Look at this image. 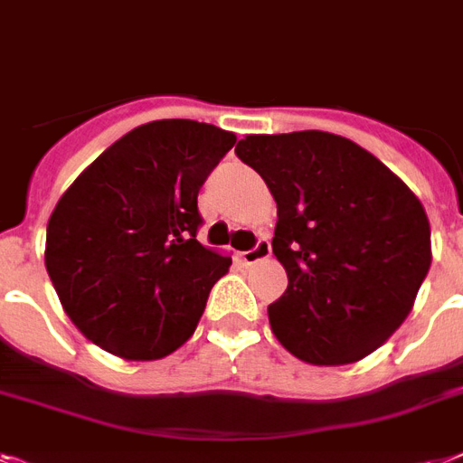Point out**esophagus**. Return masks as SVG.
I'll use <instances>...</instances> for the list:
<instances>
[{
  "mask_svg": "<svg viewBox=\"0 0 463 463\" xmlns=\"http://www.w3.org/2000/svg\"><path fill=\"white\" fill-rule=\"evenodd\" d=\"M270 257V242L269 238H259L257 244L247 251H240V259H242V264H257L261 259H269Z\"/></svg>",
  "mask_w": 463,
  "mask_h": 463,
  "instance_id": "esophagus-1",
  "label": "esophagus"
}]
</instances>
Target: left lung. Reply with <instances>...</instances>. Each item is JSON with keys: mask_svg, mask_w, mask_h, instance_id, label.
Here are the masks:
<instances>
[{"mask_svg": "<svg viewBox=\"0 0 463 463\" xmlns=\"http://www.w3.org/2000/svg\"><path fill=\"white\" fill-rule=\"evenodd\" d=\"M235 154L278 204L288 290L269 304L288 352L318 366L371 354L400 328L430 269L416 194L356 142L323 130L247 135Z\"/></svg>", "mask_w": 463, "mask_h": 463, "instance_id": "1", "label": "left lung"}]
</instances>
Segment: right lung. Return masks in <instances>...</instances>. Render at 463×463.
Wrapping results in <instances>:
<instances>
[{"label": "right lung", "instance_id": "1", "mask_svg": "<svg viewBox=\"0 0 463 463\" xmlns=\"http://www.w3.org/2000/svg\"><path fill=\"white\" fill-rule=\"evenodd\" d=\"M235 145L209 123L166 118L99 154L59 199L44 264L80 333L149 362L190 340L231 257L197 242L199 187Z\"/></svg>", "mask_w": 463, "mask_h": 463}]
</instances>
